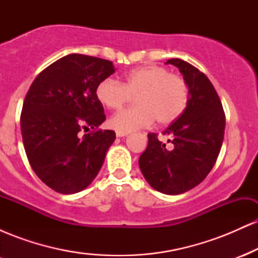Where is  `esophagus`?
I'll use <instances>...</instances> for the list:
<instances>
[{"label": "esophagus", "instance_id": "1", "mask_svg": "<svg viewBox=\"0 0 258 258\" xmlns=\"http://www.w3.org/2000/svg\"><path fill=\"white\" fill-rule=\"evenodd\" d=\"M127 135H128V132H120V131L116 132L117 137H125V136H127Z\"/></svg>", "mask_w": 258, "mask_h": 258}]
</instances>
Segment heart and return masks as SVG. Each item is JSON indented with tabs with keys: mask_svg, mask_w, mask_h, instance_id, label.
Segmentation results:
<instances>
[{
	"mask_svg": "<svg viewBox=\"0 0 258 258\" xmlns=\"http://www.w3.org/2000/svg\"><path fill=\"white\" fill-rule=\"evenodd\" d=\"M189 85L179 74L166 68L149 65L123 75L122 82L104 79L97 85V99L110 110H117L136 96L135 108L125 109L109 120L120 132H131L152 125H170L184 112L189 102Z\"/></svg>",
	"mask_w": 258,
	"mask_h": 258,
	"instance_id": "obj_1",
	"label": "heart"
}]
</instances>
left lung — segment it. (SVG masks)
Listing matches in <instances>:
<instances>
[{
  "label": "left lung",
  "instance_id": "1",
  "mask_svg": "<svg viewBox=\"0 0 258 258\" xmlns=\"http://www.w3.org/2000/svg\"><path fill=\"white\" fill-rule=\"evenodd\" d=\"M189 85L186 109L162 132L170 146L148 135V147L139 158L147 182L160 193L182 194L206 178L220 154L226 115L214 85L198 68L182 59H168Z\"/></svg>",
  "mask_w": 258,
  "mask_h": 258
}]
</instances>
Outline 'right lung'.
<instances>
[{
  "instance_id": "obj_1",
  "label": "right lung",
  "mask_w": 258,
  "mask_h": 258,
  "mask_svg": "<svg viewBox=\"0 0 258 258\" xmlns=\"http://www.w3.org/2000/svg\"><path fill=\"white\" fill-rule=\"evenodd\" d=\"M112 61L68 54L42 70L26 93L20 130L30 166L60 194L84 190L98 174L116 136L97 130L105 120L96 87L114 74ZM94 130L81 136L82 129Z\"/></svg>"
}]
</instances>
